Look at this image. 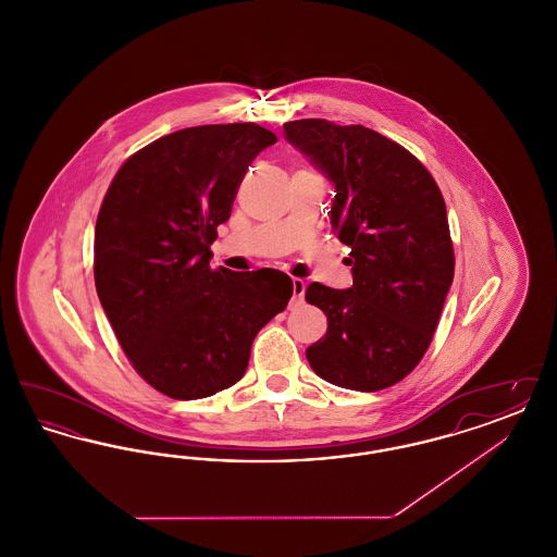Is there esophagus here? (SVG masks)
<instances>
[{
    "label": "esophagus",
    "mask_w": 557,
    "mask_h": 557,
    "mask_svg": "<svg viewBox=\"0 0 557 557\" xmlns=\"http://www.w3.org/2000/svg\"><path fill=\"white\" fill-rule=\"evenodd\" d=\"M305 288H307V284H305V280H300V277H292V298L294 300H302V296H305Z\"/></svg>",
    "instance_id": "esophagus-1"
}]
</instances>
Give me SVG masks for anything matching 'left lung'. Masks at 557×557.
Listing matches in <instances>:
<instances>
[{"mask_svg":"<svg viewBox=\"0 0 557 557\" xmlns=\"http://www.w3.org/2000/svg\"><path fill=\"white\" fill-rule=\"evenodd\" d=\"M284 132L334 182L332 230L352 265V288H307L327 318L307 361L334 386L388 388L422 361L453 282L445 198L424 164L382 133L325 119L290 121Z\"/></svg>","mask_w":557,"mask_h":557,"instance_id":"8db88e82","label":"left lung"}]
</instances>
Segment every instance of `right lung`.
<instances>
[{"mask_svg": "<svg viewBox=\"0 0 557 557\" xmlns=\"http://www.w3.org/2000/svg\"><path fill=\"white\" fill-rule=\"evenodd\" d=\"M275 141L257 123L169 133L125 160L108 187L94 238L96 290L133 370L166 397L234 386L255 336L290 300L282 271L209 263L248 164Z\"/></svg>", "mask_w": 557, "mask_h": 557, "instance_id": "1", "label": "right lung"}]
</instances>
